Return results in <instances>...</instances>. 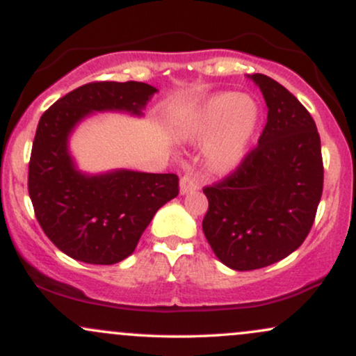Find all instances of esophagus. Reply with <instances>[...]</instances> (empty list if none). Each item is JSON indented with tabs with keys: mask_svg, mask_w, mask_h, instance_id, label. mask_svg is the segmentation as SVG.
Masks as SVG:
<instances>
[{
	"mask_svg": "<svg viewBox=\"0 0 356 356\" xmlns=\"http://www.w3.org/2000/svg\"><path fill=\"white\" fill-rule=\"evenodd\" d=\"M179 189H181V194L186 195L189 192H194L199 189V179L195 177V174H186L181 179V184H179Z\"/></svg>",
	"mask_w": 356,
	"mask_h": 356,
	"instance_id": "34e87169",
	"label": "esophagus"
}]
</instances>
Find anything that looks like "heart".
<instances>
[{
    "label": "heart",
    "mask_w": 356,
    "mask_h": 356,
    "mask_svg": "<svg viewBox=\"0 0 356 356\" xmlns=\"http://www.w3.org/2000/svg\"><path fill=\"white\" fill-rule=\"evenodd\" d=\"M261 124V110L251 97L234 92L202 100L182 125L184 137L207 140L204 155L216 174H231L246 161Z\"/></svg>",
    "instance_id": "obj_1"
}]
</instances>
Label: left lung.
Listing matches in <instances>:
<instances>
[{
	"instance_id": "1",
	"label": "left lung",
	"mask_w": 356,
	"mask_h": 356,
	"mask_svg": "<svg viewBox=\"0 0 356 356\" xmlns=\"http://www.w3.org/2000/svg\"><path fill=\"white\" fill-rule=\"evenodd\" d=\"M268 122L256 149L226 179L204 187L202 231L218 259L236 271L284 259L303 244L323 192L321 142L309 112L283 85L249 75Z\"/></svg>"
}]
</instances>
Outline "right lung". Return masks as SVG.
Wrapping results in <instances>:
<instances>
[{
    "label": "right lung",
    "instance_id": "add662e5",
    "mask_svg": "<svg viewBox=\"0 0 356 356\" xmlns=\"http://www.w3.org/2000/svg\"><path fill=\"white\" fill-rule=\"evenodd\" d=\"M157 88L142 81H93L56 100L40 118L28 169L35 216L50 241L76 261L115 264L136 251L155 212L179 194L175 174L117 169L85 174L68 140L95 112L144 115Z\"/></svg>",
    "mask_w": 356,
    "mask_h": 356
}]
</instances>
